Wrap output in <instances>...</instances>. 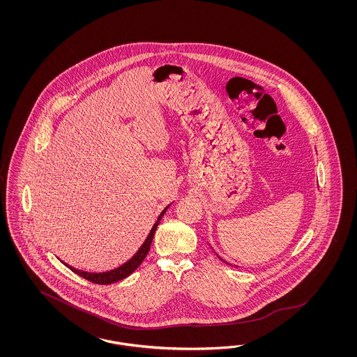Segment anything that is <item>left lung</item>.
Returning a JSON list of instances; mask_svg holds the SVG:
<instances>
[{
	"label": "left lung",
	"mask_w": 357,
	"mask_h": 357,
	"mask_svg": "<svg viewBox=\"0 0 357 357\" xmlns=\"http://www.w3.org/2000/svg\"><path fill=\"white\" fill-rule=\"evenodd\" d=\"M218 258H220V257H218ZM220 259H221V258H220Z\"/></svg>",
	"instance_id": "left-lung-1"
}]
</instances>
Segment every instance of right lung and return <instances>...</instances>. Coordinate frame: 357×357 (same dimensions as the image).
Returning <instances> with one entry per match:
<instances>
[{
	"instance_id": "add662e5",
	"label": "right lung",
	"mask_w": 357,
	"mask_h": 357,
	"mask_svg": "<svg viewBox=\"0 0 357 357\" xmlns=\"http://www.w3.org/2000/svg\"><path fill=\"white\" fill-rule=\"evenodd\" d=\"M169 206H166L162 212H161V215L157 218L155 224L151 227V233L148 234V237L144 241V243L141 245L140 249L137 250V252H136L128 261H126L124 264H121L118 268L106 271V272H86V271L77 270V268L72 267V266H68L66 263H64L65 266H66L69 270L73 271L78 276H81V278H84V279H86V280L91 281V282L100 284V285H105V284L107 285V284H112V282H116V281L126 279L127 276H130V273L140 266L141 263H142V260L145 259V257L148 255L149 249H151V241H153L154 233H155V229L158 227L161 218H162L163 215L166 213V211H167Z\"/></svg>"
}]
</instances>
